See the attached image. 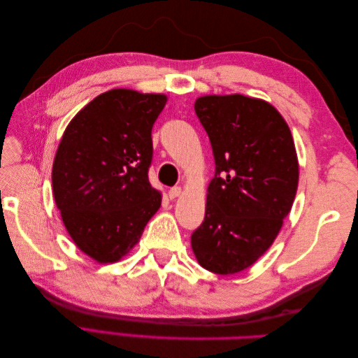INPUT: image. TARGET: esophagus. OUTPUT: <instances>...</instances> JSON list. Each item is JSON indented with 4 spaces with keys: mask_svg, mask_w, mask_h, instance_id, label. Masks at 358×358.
<instances>
[{
    "mask_svg": "<svg viewBox=\"0 0 358 358\" xmlns=\"http://www.w3.org/2000/svg\"><path fill=\"white\" fill-rule=\"evenodd\" d=\"M182 194V189H180V187H173V188H170L169 189V197L173 200V199H178L179 196Z\"/></svg>",
    "mask_w": 358,
    "mask_h": 358,
    "instance_id": "1",
    "label": "esophagus"
}]
</instances>
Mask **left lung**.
<instances>
[{
    "instance_id": "1",
    "label": "left lung",
    "mask_w": 358,
    "mask_h": 358,
    "mask_svg": "<svg viewBox=\"0 0 358 358\" xmlns=\"http://www.w3.org/2000/svg\"><path fill=\"white\" fill-rule=\"evenodd\" d=\"M194 109L210 140L215 176L191 246L209 272L239 273L267 251L291 210L299 183L294 140L264 100L204 95Z\"/></svg>"
}]
</instances>
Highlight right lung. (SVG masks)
Here are the masks:
<instances>
[{
  "mask_svg": "<svg viewBox=\"0 0 358 358\" xmlns=\"http://www.w3.org/2000/svg\"><path fill=\"white\" fill-rule=\"evenodd\" d=\"M167 96L110 90L86 104L64 131L52 187L64 225L82 252L115 263L138 242L161 206L149 183L152 127Z\"/></svg>",
  "mask_w": 358,
  "mask_h": 358,
  "instance_id": "1",
  "label": "right lung"
}]
</instances>
